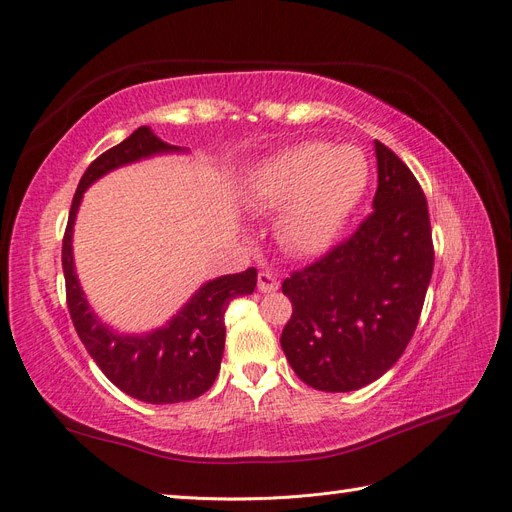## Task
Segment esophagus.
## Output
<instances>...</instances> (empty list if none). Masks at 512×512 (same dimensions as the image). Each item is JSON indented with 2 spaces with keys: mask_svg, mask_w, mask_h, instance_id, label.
Masks as SVG:
<instances>
[{
  "mask_svg": "<svg viewBox=\"0 0 512 512\" xmlns=\"http://www.w3.org/2000/svg\"><path fill=\"white\" fill-rule=\"evenodd\" d=\"M258 288L260 292H275L280 288V280L271 271H260L258 273Z\"/></svg>",
  "mask_w": 512,
  "mask_h": 512,
  "instance_id": "obj_1",
  "label": "esophagus"
}]
</instances>
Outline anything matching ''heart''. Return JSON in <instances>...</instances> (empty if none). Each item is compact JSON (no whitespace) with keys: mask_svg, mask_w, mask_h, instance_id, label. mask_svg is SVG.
Wrapping results in <instances>:
<instances>
[{"mask_svg":"<svg viewBox=\"0 0 512 512\" xmlns=\"http://www.w3.org/2000/svg\"><path fill=\"white\" fill-rule=\"evenodd\" d=\"M367 179L369 164L359 147L305 141L262 164L247 198L254 207L284 209L277 237L290 252L318 254L359 205Z\"/></svg>","mask_w":512,"mask_h":512,"instance_id":"1","label":"heart"}]
</instances>
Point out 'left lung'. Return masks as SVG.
Returning <instances> with one entry per match:
<instances>
[{
  "instance_id": "8db88e82",
  "label": "left lung",
  "mask_w": 512,
  "mask_h": 512,
  "mask_svg": "<svg viewBox=\"0 0 512 512\" xmlns=\"http://www.w3.org/2000/svg\"><path fill=\"white\" fill-rule=\"evenodd\" d=\"M374 211L282 292L292 316L286 359L305 384L348 393L389 371L412 339L433 273L427 198L412 170L376 141Z\"/></svg>"
}]
</instances>
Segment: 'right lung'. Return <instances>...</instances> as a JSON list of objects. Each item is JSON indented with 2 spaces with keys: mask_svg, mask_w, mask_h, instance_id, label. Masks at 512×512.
<instances>
[{
  "mask_svg": "<svg viewBox=\"0 0 512 512\" xmlns=\"http://www.w3.org/2000/svg\"><path fill=\"white\" fill-rule=\"evenodd\" d=\"M177 149L179 147L160 141L156 134L143 126L134 130L126 141L104 151L87 166L79 181L64 232V245H61L66 303L83 346L117 389L145 401V404L156 406L179 404V401L200 397L211 389L224 354V312L232 299L254 292L258 271L250 267L205 284L164 329L149 335H117L91 314L79 280H76L72 260V224L83 192L98 177L117 166L153 156V153Z\"/></svg>",
  "mask_w": 512,
  "mask_h": 512,
  "instance_id": "obj_1",
  "label": "right lung"
}]
</instances>
